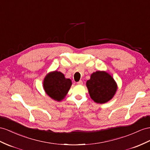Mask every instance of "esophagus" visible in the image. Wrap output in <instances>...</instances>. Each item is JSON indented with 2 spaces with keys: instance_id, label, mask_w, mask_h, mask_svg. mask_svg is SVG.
I'll return each instance as SVG.
<instances>
[{
  "instance_id": "esophagus-1",
  "label": "esophagus",
  "mask_w": 150,
  "mask_h": 150,
  "mask_svg": "<svg viewBox=\"0 0 150 150\" xmlns=\"http://www.w3.org/2000/svg\"><path fill=\"white\" fill-rule=\"evenodd\" d=\"M76 83H77L78 85H82V84H83V82L82 81V80H80V81H79Z\"/></svg>"
}]
</instances>
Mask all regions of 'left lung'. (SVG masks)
<instances>
[{
    "label": "left lung",
    "mask_w": 150,
    "mask_h": 150,
    "mask_svg": "<svg viewBox=\"0 0 150 150\" xmlns=\"http://www.w3.org/2000/svg\"><path fill=\"white\" fill-rule=\"evenodd\" d=\"M86 86L91 99L100 104L111 100L117 90L116 82L105 71H97L92 74Z\"/></svg>",
    "instance_id": "1"
}]
</instances>
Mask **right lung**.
Instances as JSON below:
<instances>
[{
    "mask_svg": "<svg viewBox=\"0 0 150 150\" xmlns=\"http://www.w3.org/2000/svg\"><path fill=\"white\" fill-rule=\"evenodd\" d=\"M71 80L66 79L60 71H54L49 73L44 78V89L50 98L57 101L64 98L71 86Z\"/></svg>",
    "mask_w": 150,
    "mask_h": 150,
    "instance_id": "1",
    "label": "right lung"
}]
</instances>
